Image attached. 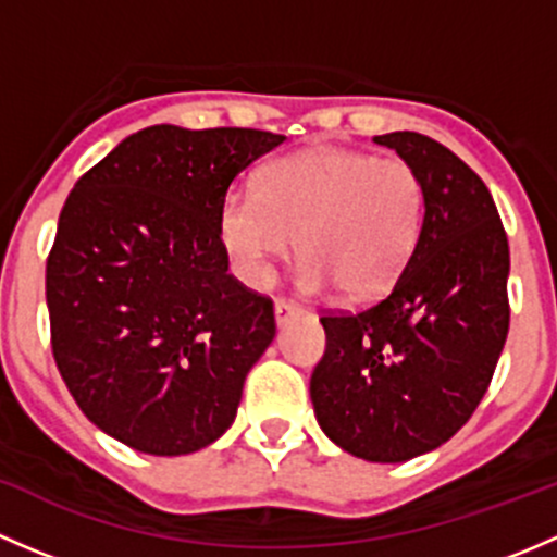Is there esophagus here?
Returning a JSON list of instances; mask_svg holds the SVG:
<instances>
[{
    "mask_svg": "<svg viewBox=\"0 0 557 557\" xmlns=\"http://www.w3.org/2000/svg\"><path fill=\"white\" fill-rule=\"evenodd\" d=\"M299 310H301V307L294 305V301L277 299V301H274V320H277V325H283V323H288V320L294 318V314Z\"/></svg>",
    "mask_w": 557,
    "mask_h": 557,
    "instance_id": "1",
    "label": "esophagus"
}]
</instances>
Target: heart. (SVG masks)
Wrapping results in <instances>:
<instances>
[{
  "instance_id": "heart-1",
  "label": "heart",
  "mask_w": 557,
  "mask_h": 557,
  "mask_svg": "<svg viewBox=\"0 0 557 557\" xmlns=\"http://www.w3.org/2000/svg\"><path fill=\"white\" fill-rule=\"evenodd\" d=\"M423 215V180L407 159L307 148L263 166L256 190H228L218 228L245 283L267 285L299 239L301 288L367 301L401 277Z\"/></svg>"
}]
</instances>
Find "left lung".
Wrapping results in <instances>:
<instances>
[{"label": "left lung", "mask_w": 557, "mask_h": 557, "mask_svg": "<svg viewBox=\"0 0 557 557\" xmlns=\"http://www.w3.org/2000/svg\"><path fill=\"white\" fill-rule=\"evenodd\" d=\"M374 143L420 172L423 232L377 305L320 318L310 396L334 445L401 463L458 434L491 385L509 331V243L487 185L453 150L418 132Z\"/></svg>", "instance_id": "left-lung-1"}]
</instances>
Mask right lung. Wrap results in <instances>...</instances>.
Masks as SVG:
<instances>
[{"mask_svg":"<svg viewBox=\"0 0 557 557\" xmlns=\"http://www.w3.org/2000/svg\"><path fill=\"white\" fill-rule=\"evenodd\" d=\"M258 128L148 126L66 196L45 267L50 345L88 420L148 455L212 445L274 339L269 296L228 274L218 218Z\"/></svg>","mask_w":557,"mask_h":557,"instance_id":"obj_1","label":"right lung"}]
</instances>
